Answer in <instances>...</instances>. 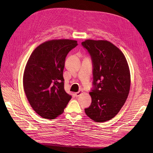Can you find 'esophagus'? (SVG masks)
I'll use <instances>...</instances> for the list:
<instances>
[{
    "instance_id": "34e87169",
    "label": "esophagus",
    "mask_w": 153,
    "mask_h": 153,
    "mask_svg": "<svg viewBox=\"0 0 153 153\" xmlns=\"http://www.w3.org/2000/svg\"><path fill=\"white\" fill-rule=\"evenodd\" d=\"M82 91H79L77 92H76V93L75 94V95H76V97H79V96L82 94Z\"/></svg>"
}]
</instances>
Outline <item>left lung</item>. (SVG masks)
<instances>
[{"instance_id": "obj_1", "label": "left lung", "mask_w": 153, "mask_h": 153, "mask_svg": "<svg viewBox=\"0 0 153 153\" xmlns=\"http://www.w3.org/2000/svg\"><path fill=\"white\" fill-rule=\"evenodd\" d=\"M82 46L92 62V102L86 115L96 122L113 118L122 108L130 89V73L123 53L105 40L87 39Z\"/></svg>"}]
</instances>
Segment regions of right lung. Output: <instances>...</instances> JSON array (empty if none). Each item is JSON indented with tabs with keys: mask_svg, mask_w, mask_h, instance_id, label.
Instances as JSON below:
<instances>
[{
	"mask_svg": "<svg viewBox=\"0 0 153 153\" xmlns=\"http://www.w3.org/2000/svg\"><path fill=\"white\" fill-rule=\"evenodd\" d=\"M71 39H54L31 53L23 74V88L31 107L42 117L61 115L72 96L64 90L63 70L69 52L77 46Z\"/></svg>",
	"mask_w": 153,
	"mask_h": 153,
	"instance_id": "add662e5",
	"label": "right lung"
}]
</instances>
